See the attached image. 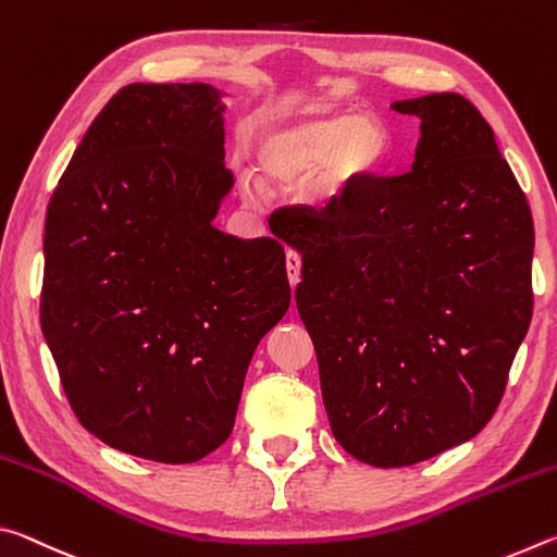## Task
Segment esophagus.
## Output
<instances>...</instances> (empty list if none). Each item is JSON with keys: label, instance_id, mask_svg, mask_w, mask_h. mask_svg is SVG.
I'll use <instances>...</instances> for the list:
<instances>
[{"label": "esophagus", "instance_id": "obj_1", "mask_svg": "<svg viewBox=\"0 0 557 557\" xmlns=\"http://www.w3.org/2000/svg\"><path fill=\"white\" fill-rule=\"evenodd\" d=\"M299 270H301V258L297 256L295 250H287V277H289L292 287H295L299 282Z\"/></svg>", "mask_w": 557, "mask_h": 557}]
</instances>
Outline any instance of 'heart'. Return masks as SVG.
<instances>
[{
    "label": "heart",
    "mask_w": 557,
    "mask_h": 557,
    "mask_svg": "<svg viewBox=\"0 0 557 557\" xmlns=\"http://www.w3.org/2000/svg\"><path fill=\"white\" fill-rule=\"evenodd\" d=\"M391 159L393 135L383 120L329 115L270 129L258 149V176L272 186H289L319 172L314 199L329 206L383 174ZM243 191L248 199H258L260 188L245 178Z\"/></svg>",
    "instance_id": "b5f03b06"
}]
</instances>
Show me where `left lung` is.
<instances>
[{"label":"left lung","mask_w":557,"mask_h":557,"mask_svg":"<svg viewBox=\"0 0 557 557\" xmlns=\"http://www.w3.org/2000/svg\"><path fill=\"white\" fill-rule=\"evenodd\" d=\"M420 117L408 174L358 184L329 215L295 206V299L329 425L371 467L457 447L502 403L533 314V219L494 129L459 92L393 102Z\"/></svg>","instance_id":"left-lung-1"}]
</instances>
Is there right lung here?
I'll return each instance as SVG.
<instances>
[{"label":"right lung","mask_w":557,"mask_h":557,"mask_svg":"<svg viewBox=\"0 0 557 557\" xmlns=\"http://www.w3.org/2000/svg\"><path fill=\"white\" fill-rule=\"evenodd\" d=\"M221 98L206 83L117 90L46 211L41 332L65 398L106 445L164 465L228 440L292 299L275 238L213 225L233 188Z\"/></svg>","instance_id":"add662e5"}]
</instances>
